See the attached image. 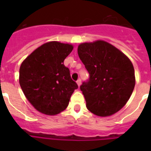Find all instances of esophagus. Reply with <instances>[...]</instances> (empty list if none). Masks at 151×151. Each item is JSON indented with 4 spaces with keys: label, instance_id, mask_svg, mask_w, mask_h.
Wrapping results in <instances>:
<instances>
[{
    "label": "esophagus",
    "instance_id": "esophagus-1",
    "mask_svg": "<svg viewBox=\"0 0 151 151\" xmlns=\"http://www.w3.org/2000/svg\"><path fill=\"white\" fill-rule=\"evenodd\" d=\"M77 84H78V86H80L81 84V78H79V79L77 81Z\"/></svg>",
    "mask_w": 151,
    "mask_h": 151
}]
</instances>
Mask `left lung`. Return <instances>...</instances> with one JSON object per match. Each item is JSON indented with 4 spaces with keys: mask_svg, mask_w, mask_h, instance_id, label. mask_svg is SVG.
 Here are the masks:
<instances>
[{
    "mask_svg": "<svg viewBox=\"0 0 151 151\" xmlns=\"http://www.w3.org/2000/svg\"><path fill=\"white\" fill-rule=\"evenodd\" d=\"M78 53L89 73V78L80 86L88 110L100 117L117 112L128 102L135 87L132 62L103 41L81 44Z\"/></svg>",
    "mask_w": 151,
    "mask_h": 151,
    "instance_id": "obj_1",
    "label": "left lung"
}]
</instances>
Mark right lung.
<instances>
[{
  "label": "right lung",
  "instance_id": "add662e5",
  "mask_svg": "<svg viewBox=\"0 0 151 151\" xmlns=\"http://www.w3.org/2000/svg\"><path fill=\"white\" fill-rule=\"evenodd\" d=\"M73 46L51 41L34 51L21 64L19 84L34 108L42 114H58L67 107L78 88L63 61Z\"/></svg>",
  "mask_w": 151,
  "mask_h": 151
}]
</instances>
